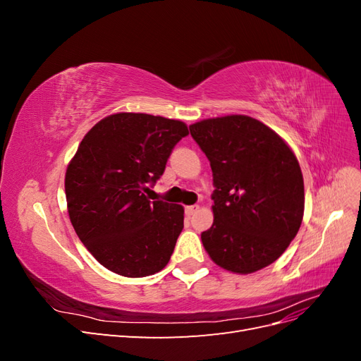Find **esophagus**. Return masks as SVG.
Wrapping results in <instances>:
<instances>
[{"mask_svg": "<svg viewBox=\"0 0 361 361\" xmlns=\"http://www.w3.org/2000/svg\"><path fill=\"white\" fill-rule=\"evenodd\" d=\"M199 211V204H191V206H187L185 207V214H187L188 216H191V215H194L195 212Z\"/></svg>", "mask_w": 361, "mask_h": 361, "instance_id": "34e87169", "label": "esophagus"}]
</instances>
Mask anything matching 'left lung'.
I'll use <instances>...</instances> for the list:
<instances>
[{"instance_id":"8db88e82","label":"left lung","mask_w":361,"mask_h":361,"mask_svg":"<svg viewBox=\"0 0 361 361\" xmlns=\"http://www.w3.org/2000/svg\"><path fill=\"white\" fill-rule=\"evenodd\" d=\"M211 162L214 224L202 233L218 267L250 274L276 262L297 236L304 180L297 157L259 120L233 114L190 126Z\"/></svg>"}]
</instances>
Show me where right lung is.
Returning a JSON list of instances; mask_svg holds the SVG:
<instances>
[{"mask_svg":"<svg viewBox=\"0 0 361 361\" xmlns=\"http://www.w3.org/2000/svg\"><path fill=\"white\" fill-rule=\"evenodd\" d=\"M188 135L180 120L141 113L102 118L85 134L64 179L68 212L93 257L118 276L146 277L169 264L183 207L145 194Z\"/></svg>","mask_w":361,"mask_h":361,"instance_id":"1","label":"right lung"}]
</instances>
